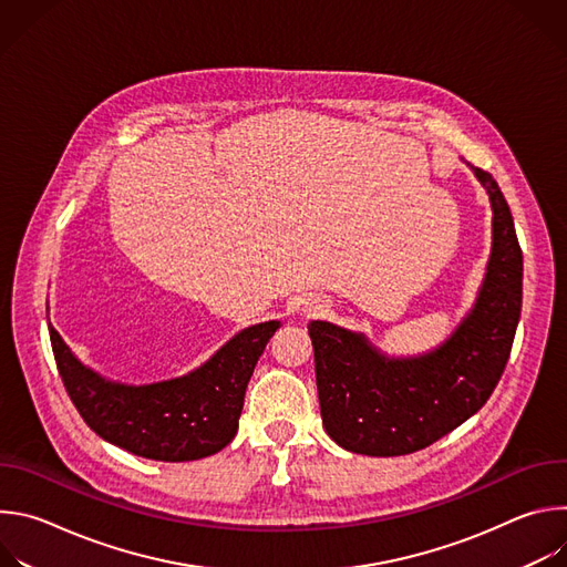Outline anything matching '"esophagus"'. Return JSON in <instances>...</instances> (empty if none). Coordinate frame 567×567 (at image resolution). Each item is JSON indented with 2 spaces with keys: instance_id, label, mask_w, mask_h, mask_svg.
<instances>
[{
  "instance_id": "1",
  "label": "esophagus",
  "mask_w": 567,
  "mask_h": 567,
  "mask_svg": "<svg viewBox=\"0 0 567 567\" xmlns=\"http://www.w3.org/2000/svg\"><path fill=\"white\" fill-rule=\"evenodd\" d=\"M316 309H320V302H316V300L313 302H305V307H302V311H307V313L316 311Z\"/></svg>"
}]
</instances>
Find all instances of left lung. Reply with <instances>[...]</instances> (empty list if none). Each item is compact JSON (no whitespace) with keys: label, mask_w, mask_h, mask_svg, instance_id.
<instances>
[{"label":"left lung","mask_w":567,"mask_h":567,"mask_svg":"<svg viewBox=\"0 0 567 567\" xmlns=\"http://www.w3.org/2000/svg\"><path fill=\"white\" fill-rule=\"evenodd\" d=\"M492 202V256L455 332L417 357H388L363 334L311 320L320 417L346 451L392 457L422 451L475 415L507 365L523 305V251L496 179L473 168Z\"/></svg>","instance_id":"left-lung-1"}]
</instances>
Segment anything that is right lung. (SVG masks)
<instances>
[{
    "instance_id": "1",
    "label": "right lung",
    "mask_w": 567,
    "mask_h": 567,
    "mask_svg": "<svg viewBox=\"0 0 567 567\" xmlns=\"http://www.w3.org/2000/svg\"><path fill=\"white\" fill-rule=\"evenodd\" d=\"M280 320L237 332L197 370L147 385L110 381L80 363L49 322L62 383L87 426L138 457L190 462L221 451L237 433L254 368Z\"/></svg>"
}]
</instances>
